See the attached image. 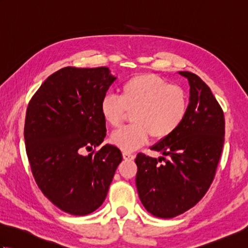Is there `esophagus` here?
I'll return each mask as SVG.
<instances>
[{
	"label": "esophagus",
	"mask_w": 248,
	"mask_h": 248,
	"mask_svg": "<svg viewBox=\"0 0 248 248\" xmlns=\"http://www.w3.org/2000/svg\"><path fill=\"white\" fill-rule=\"evenodd\" d=\"M123 156H124V160H134V157H135L134 155L129 154V152H124Z\"/></svg>",
	"instance_id": "34e87169"
}]
</instances>
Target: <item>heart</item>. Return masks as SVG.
I'll use <instances>...</instances> for the list:
<instances>
[{
  "instance_id": "1",
  "label": "heart",
  "mask_w": 248,
  "mask_h": 248,
  "mask_svg": "<svg viewBox=\"0 0 248 248\" xmlns=\"http://www.w3.org/2000/svg\"><path fill=\"white\" fill-rule=\"evenodd\" d=\"M188 105L187 93L182 87L170 85L154 73H144L124 82L120 96L105 94L100 102V112L113 128L119 127L128 112H132L133 124L110 135L114 146L131 152L148 143L150 136L156 141L171 136L186 120Z\"/></svg>"
}]
</instances>
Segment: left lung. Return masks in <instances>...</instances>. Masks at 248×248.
<instances>
[{
	"label": "left lung",
	"instance_id": "1",
	"mask_svg": "<svg viewBox=\"0 0 248 248\" xmlns=\"http://www.w3.org/2000/svg\"><path fill=\"white\" fill-rule=\"evenodd\" d=\"M189 84L186 120L170 138L151 147L164 156L136 155V187L147 211L172 218L194 207L215 177L225 140L224 112L211 89L195 73L179 71ZM164 160L166 163L160 165Z\"/></svg>",
	"mask_w": 248,
	"mask_h": 248
}]
</instances>
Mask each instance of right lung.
Listing matches in <instances>:
<instances>
[{"label": "right lung", "mask_w": 248, "mask_h": 248, "mask_svg": "<svg viewBox=\"0 0 248 248\" xmlns=\"http://www.w3.org/2000/svg\"><path fill=\"white\" fill-rule=\"evenodd\" d=\"M116 78L108 67H65L41 84L28 105L26 155L37 186L50 202L72 215H87L101 205L120 150L102 143L107 128L100 102Z\"/></svg>", "instance_id": "add662e5"}]
</instances>
